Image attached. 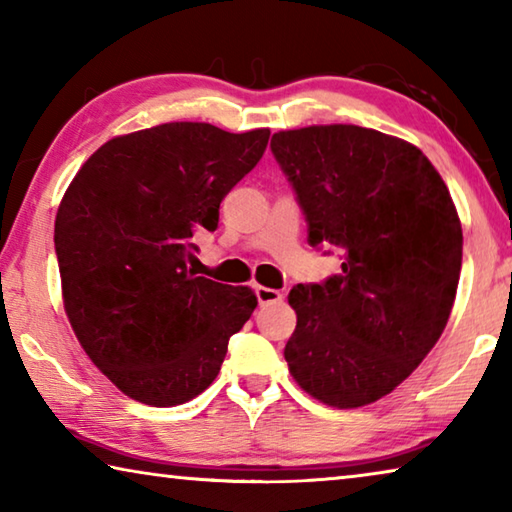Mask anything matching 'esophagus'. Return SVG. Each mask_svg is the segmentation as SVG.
Here are the masks:
<instances>
[{"label": "esophagus", "instance_id": "obj_1", "mask_svg": "<svg viewBox=\"0 0 512 512\" xmlns=\"http://www.w3.org/2000/svg\"><path fill=\"white\" fill-rule=\"evenodd\" d=\"M255 296L259 307H266V305H275V302H282V293L277 289H268V287H257L255 289Z\"/></svg>", "mask_w": 512, "mask_h": 512}]
</instances>
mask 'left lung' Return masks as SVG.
<instances>
[{
    "instance_id": "1",
    "label": "left lung",
    "mask_w": 512,
    "mask_h": 512,
    "mask_svg": "<svg viewBox=\"0 0 512 512\" xmlns=\"http://www.w3.org/2000/svg\"><path fill=\"white\" fill-rule=\"evenodd\" d=\"M309 246L341 248V273L289 293L293 379L336 409L377 402L443 334L463 259L449 189L418 146L352 124L273 135Z\"/></svg>"
}]
</instances>
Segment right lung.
I'll return each instance as SVG.
<instances>
[{
  "mask_svg": "<svg viewBox=\"0 0 512 512\" xmlns=\"http://www.w3.org/2000/svg\"><path fill=\"white\" fill-rule=\"evenodd\" d=\"M268 128L228 133L171 121L90 155L54 228L69 323L94 366L151 406L194 400L219 375L230 336L257 307L248 287L187 268L196 232L266 151Z\"/></svg>",
  "mask_w": 512,
  "mask_h": 512,
  "instance_id": "right-lung-1",
  "label": "right lung"
}]
</instances>
